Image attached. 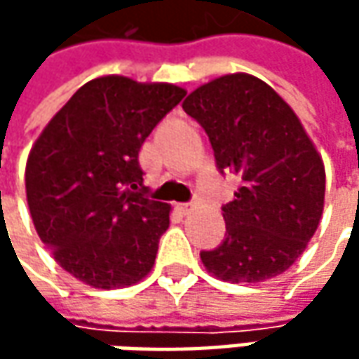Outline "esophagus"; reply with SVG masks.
<instances>
[{
	"label": "esophagus",
	"instance_id": "esophagus-1",
	"mask_svg": "<svg viewBox=\"0 0 359 359\" xmlns=\"http://www.w3.org/2000/svg\"><path fill=\"white\" fill-rule=\"evenodd\" d=\"M177 210L186 215V214H189L191 210H194V203H177Z\"/></svg>",
	"mask_w": 359,
	"mask_h": 359
}]
</instances>
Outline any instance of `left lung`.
<instances>
[{"label": "left lung", "instance_id": "left-lung-1", "mask_svg": "<svg viewBox=\"0 0 359 359\" xmlns=\"http://www.w3.org/2000/svg\"><path fill=\"white\" fill-rule=\"evenodd\" d=\"M205 130L219 172L240 175L226 203V240L201 252L224 282L259 283L296 264L320 226L325 170L294 109L266 81L228 74L200 86L182 104Z\"/></svg>", "mask_w": 359, "mask_h": 359}]
</instances>
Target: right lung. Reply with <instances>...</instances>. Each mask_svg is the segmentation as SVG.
I'll return each instance as SVG.
<instances>
[{
	"label": "right lung",
	"instance_id": "obj_1",
	"mask_svg": "<svg viewBox=\"0 0 359 359\" xmlns=\"http://www.w3.org/2000/svg\"><path fill=\"white\" fill-rule=\"evenodd\" d=\"M186 95L123 76L81 86L35 140L25 194L35 231L79 282L116 290L154 268L172 205L145 194L140 149Z\"/></svg>",
	"mask_w": 359,
	"mask_h": 359
}]
</instances>
